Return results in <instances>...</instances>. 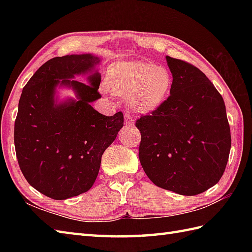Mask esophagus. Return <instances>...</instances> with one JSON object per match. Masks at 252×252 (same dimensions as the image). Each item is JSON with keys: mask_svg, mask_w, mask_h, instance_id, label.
<instances>
[{"mask_svg": "<svg viewBox=\"0 0 252 252\" xmlns=\"http://www.w3.org/2000/svg\"><path fill=\"white\" fill-rule=\"evenodd\" d=\"M125 125H126V126H134V119H133V118H132L130 115L126 114V115H125Z\"/></svg>", "mask_w": 252, "mask_h": 252, "instance_id": "esophagus-1", "label": "esophagus"}]
</instances>
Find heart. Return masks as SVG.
I'll return each instance as SVG.
<instances>
[{
  "instance_id": "obj_1",
  "label": "heart",
  "mask_w": 252,
  "mask_h": 252,
  "mask_svg": "<svg viewBox=\"0 0 252 252\" xmlns=\"http://www.w3.org/2000/svg\"><path fill=\"white\" fill-rule=\"evenodd\" d=\"M167 68L147 62H117L106 71L105 84L112 94L127 98L129 107L140 114H152L162 106L172 89Z\"/></svg>"
}]
</instances>
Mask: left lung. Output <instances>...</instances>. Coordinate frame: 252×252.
<instances>
[{
    "instance_id": "1",
    "label": "left lung",
    "mask_w": 252,
    "mask_h": 252,
    "mask_svg": "<svg viewBox=\"0 0 252 252\" xmlns=\"http://www.w3.org/2000/svg\"><path fill=\"white\" fill-rule=\"evenodd\" d=\"M173 82L156 111L137 119L138 158L155 185L194 196L216 185L225 171L231 130L225 104L197 67L165 57Z\"/></svg>"
}]
</instances>
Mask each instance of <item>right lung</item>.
Returning a JSON list of instances; mask_svg holds the SVG:
<instances>
[{"label": "right lung", "mask_w": 252, "mask_h": 252, "mask_svg": "<svg viewBox=\"0 0 252 252\" xmlns=\"http://www.w3.org/2000/svg\"><path fill=\"white\" fill-rule=\"evenodd\" d=\"M92 54L54 57L43 63L21 93L14 143L27 182L56 200L88 191L97 178L101 156L123 126L121 111L107 117L91 103L101 97L100 74ZM89 73V84L73 78ZM71 87L77 100L58 103L56 88Z\"/></svg>", "instance_id": "add662e5"}]
</instances>
